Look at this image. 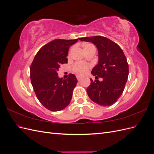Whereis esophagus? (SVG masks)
<instances>
[{
  "mask_svg": "<svg viewBox=\"0 0 154 154\" xmlns=\"http://www.w3.org/2000/svg\"><path fill=\"white\" fill-rule=\"evenodd\" d=\"M76 78H77V79H78V81H80V80H81V79H82V78H81L80 76H76Z\"/></svg>",
  "mask_w": 154,
  "mask_h": 154,
  "instance_id": "esophagus-1",
  "label": "esophagus"
}]
</instances>
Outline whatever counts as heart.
<instances>
[{"label":"heart","mask_w":154,"mask_h":154,"mask_svg":"<svg viewBox=\"0 0 154 154\" xmlns=\"http://www.w3.org/2000/svg\"><path fill=\"white\" fill-rule=\"evenodd\" d=\"M92 46H94V45L92 44H88L84 46L83 49L90 48V47H92ZM90 67H91V65H89V64H87L85 63L78 62V63H76L74 65L72 69L74 72H75L77 74H78V75L83 76L87 72L88 69H89Z\"/></svg>","instance_id":"1"}]
</instances>
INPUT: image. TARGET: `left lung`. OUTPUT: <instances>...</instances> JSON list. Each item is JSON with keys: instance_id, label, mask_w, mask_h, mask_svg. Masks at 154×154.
Listing matches in <instances>:
<instances>
[{"instance_id": "8db88e82", "label": "left lung", "mask_w": 154, "mask_h": 154, "mask_svg": "<svg viewBox=\"0 0 154 154\" xmlns=\"http://www.w3.org/2000/svg\"><path fill=\"white\" fill-rule=\"evenodd\" d=\"M94 44L98 51V62L91 74L102 78L92 81L87 88L90 99L101 106L113 105L122 96L128 76V65L123 50L113 41L101 36L80 38Z\"/></svg>"}]
</instances>
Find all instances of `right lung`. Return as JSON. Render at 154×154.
<instances>
[{"label": "right lung", "instance_id": "obj_1", "mask_svg": "<svg viewBox=\"0 0 154 154\" xmlns=\"http://www.w3.org/2000/svg\"><path fill=\"white\" fill-rule=\"evenodd\" d=\"M78 39H57L42 48L32 61L30 77L36 97L44 107L51 111H60L70 103L74 88L78 82L74 74L66 80L58 77L60 65L67 63V57L71 45Z\"/></svg>", "mask_w": 154, "mask_h": 154}]
</instances>
